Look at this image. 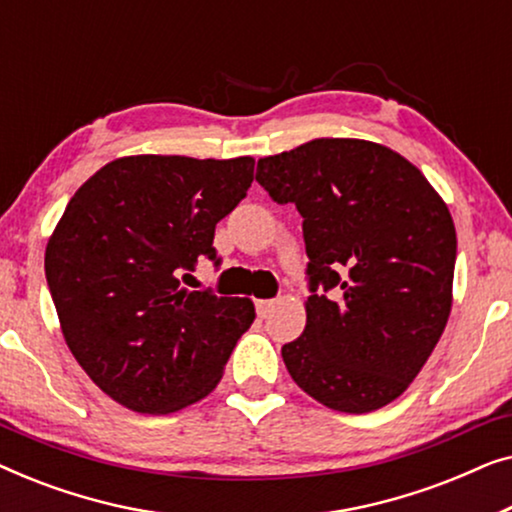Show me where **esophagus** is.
<instances>
[{"label": "esophagus", "mask_w": 512, "mask_h": 512, "mask_svg": "<svg viewBox=\"0 0 512 512\" xmlns=\"http://www.w3.org/2000/svg\"><path fill=\"white\" fill-rule=\"evenodd\" d=\"M272 310H275V300H256V314L261 319L268 317Z\"/></svg>", "instance_id": "esophagus-1"}]
</instances>
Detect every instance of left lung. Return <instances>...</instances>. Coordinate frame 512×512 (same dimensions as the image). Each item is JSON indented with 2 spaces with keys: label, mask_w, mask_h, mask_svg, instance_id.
Masks as SVG:
<instances>
[{
  "label": "left lung",
  "mask_w": 512,
  "mask_h": 512,
  "mask_svg": "<svg viewBox=\"0 0 512 512\" xmlns=\"http://www.w3.org/2000/svg\"><path fill=\"white\" fill-rule=\"evenodd\" d=\"M256 181L303 216L312 296L286 370L326 408L363 415L396 401L429 361L452 310L457 230L401 153L321 137L258 160Z\"/></svg>",
  "instance_id": "1"
}]
</instances>
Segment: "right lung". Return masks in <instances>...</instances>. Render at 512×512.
I'll use <instances>...</instances> for the list:
<instances>
[{"label":"right lung","mask_w":512,"mask_h":512,"mask_svg":"<svg viewBox=\"0 0 512 512\" xmlns=\"http://www.w3.org/2000/svg\"><path fill=\"white\" fill-rule=\"evenodd\" d=\"M254 158L125 156L69 200L46 244V279L65 342L123 408L167 415L219 384L249 298L188 291L214 228L247 195Z\"/></svg>","instance_id":"obj_1"}]
</instances>
